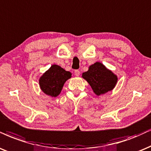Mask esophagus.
Returning <instances> with one entry per match:
<instances>
[{
	"instance_id": "34e87169",
	"label": "esophagus",
	"mask_w": 151,
	"mask_h": 151,
	"mask_svg": "<svg viewBox=\"0 0 151 151\" xmlns=\"http://www.w3.org/2000/svg\"><path fill=\"white\" fill-rule=\"evenodd\" d=\"M74 73H75V75L76 76H79L80 72L79 70L77 69V70H75V71H74Z\"/></svg>"
}]
</instances>
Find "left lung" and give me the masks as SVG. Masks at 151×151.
I'll return each instance as SVG.
<instances>
[{"label":"left lung","instance_id":"1","mask_svg":"<svg viewBox=\"0 0 151 151\" xmlns=\"http://www.w3.org/2000/svg\"><path fill=\"white\" fill-rule=\"evenodd\" d=\"M83 78L89 84L96 94L99 96L111 91L117 82V77L103 64L96 62L83 73Z\"/></svg>","mask_w":151,"mask_h":151}]
</instances>
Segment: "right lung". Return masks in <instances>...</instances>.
<instances>
[{"instance_id": "right-lung-1", "label": "right lung", "mask_w": 151, "mask_h": 151, "mask_svg": "<svg viewBox=\"0 0 151 151\" xmlns=\"http://www.w3.org/2000/svg\"><path fill=\"white\" fill-rule=\"evenodd\" d=\"M71 77V73L54 64L40 78V87L47 95L56 97L61 92L65 82Z\"/></svg>"}]
</instances>
